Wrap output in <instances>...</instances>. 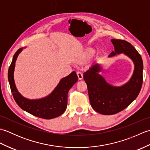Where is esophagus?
I'll list each match as a JSON object with an SVG mask.
<instances>
[{
	"label": "esophagus",
	"instance_id": "1",
	"mask_svg": "<svg viewBox=\"0 0 150 150\" xmlns=\"http://www.w3.org/2000/svg\"><path fill=\"white\" fill-rule=\"evenodd\" d=\"M77 75L78 76V78L79 80H82V79H83V75H82V73L80 71H77Z\"/></svg>",
	"mask_w": 150,
	"mask_h": 150
}]
</instances>
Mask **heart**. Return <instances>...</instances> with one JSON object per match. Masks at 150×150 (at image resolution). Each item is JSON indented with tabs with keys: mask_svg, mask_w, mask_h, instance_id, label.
Masks as SVG:
<instances>
[{
	"mask_svg": "<svg viewBox=\"0 0 150 150\" xmlns=\"http://www.w3.org/2000/svg\"><path fill=\"white\" fill-rule=\"evenodd\" d=\"M94 53H95L94 49L90 48L86 51V55L87 57H91L94 55Z\"/></svg>",
	"mask_w": 150,
	"mask_h": 150,
	"instance_id": "obj_1",
	"label": "heart"
}]
</instances>
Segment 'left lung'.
Returning <instances> with one entry per match:
<instances>
[{
	"instance_id": "obj_1",
	"label": "left lung",
	"mask_w": 150,
	"mask_h": 150,
	"mask_svg": "<svg viewBox=\"0 0 150 150\" xmlns=\"http://www.w3.org/2000/svg\"><path fill=\"white\" fill-rule=\"evenodd\" d=\"M115 50L109 57L123 53L134 64L131 79L120 86L108 83L99 73L102 67L96 64L84 73L90 102L93 109L103 115H110L120 112L128 107L137 97L141 90L143 77V62L141 55L129 42L124 40L111 39Z\"/></svg>"
}]
</instances>
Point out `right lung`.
Instances as JSON below:
<instances>
[{"instance_id": "obj_1", "label": "right lung", "mask_w": 150, "mask_h": 150, "mask_svg": "<svg viewBox=\"0 0 150 150\" xmlns=\"http://www.w3.org/2000/svg\"><path fill=\"white\" fill-rule=\"evenodd\" d=\"M23 48L18 49L13 57L8 69V81L16 103L21 109L34 116L45 119H52L64 112L68 104V93L78 81L75 71L62 78L53 91L47 96L39 99H28L19 93L14 81V69L18 55Z\"/></svg>"}]
</instances>
